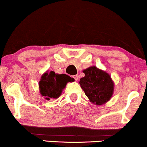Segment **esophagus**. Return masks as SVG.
Masks as SVG:
<instances>
[{
	"mask_svg": "<svg viewBox=\"0 0 147 147\" xmlns=\"http://www.w3.org/2000/svg\"><path fill=\"white\" fill-rule=\"evenodd\" d=\"M72 78H73L75 80H78V76L77 75H74V76H72Z\"/></svg>",
	"mask_w": 147,
	"mask_h": 147,
	"instance_id": "obj_1",
	"label": "esophagus"
}]
</instances>
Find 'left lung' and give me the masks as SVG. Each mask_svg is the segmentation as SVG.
I'll use <instances>...</instances> for the list:
<instances>
[{"mask_svg":"<svg viewBox=\"0 0 147 147\" xmlns=\"http://www.w3.org/2000/svg\"><path fill=\"white\" fill-rule=\"evenodd\" d=\"M85 77L80 79V87L90 101L102 105L110 99L113 94L114 83L109 74L96 67L83 71Z\"/></svg>","mask_w":147,"mask_h":147,"instance_id":"left-lung-1","label":"left lung"}]
</instances>
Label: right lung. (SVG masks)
<instances>
[{
    "mask_svg": "<svg viewBox=\"0 0 147 147\" xmlns=\"http://www.w3.org/2000/svg\"><path fill=\"white\" fill-rule=\"evenodd\" d=\"M73 80L66 74H56L53 71L47 72L42 76L39 83L41 94L47 100L58 98L67 82Z\"/></svg>",
    "mask_w": 147,
    "mask_h": 147,
    "instance_id": "1",
    "label": "right lung"
}]
</instances>
